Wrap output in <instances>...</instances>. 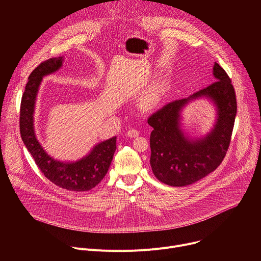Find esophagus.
Here are the masks:
<instances>
[{
    "instance_id": "obj_1",
    "label": "esophagus",
    "mask_w": 261,
    "mask_h": 261,
    "mask_svg": "<svg viewBox=\"0 0 261 261\" xmlns=\"http://www.w3.org/2000/svg\"><path fill=\"white\" fill-rule=\"evenodd\" d=\"M127 135H128L129 137L133 138V137L138 136V135H139V132H138V130H136V129H130V130L127 132Z\"/></svg>"
}]
</instances>
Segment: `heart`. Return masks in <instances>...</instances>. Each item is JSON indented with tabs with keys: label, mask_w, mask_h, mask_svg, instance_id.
Here are the masks:
<instances>
[{
	"label": "heart",
	"mask_w": 261,
	"mask_h": 261,
	"mask_svg": "<svg viewBox=\"0 0 261 261\" xmlns=\"http://www.w3.org/2000/svg\"><path fill=\"white\" fill-rule=\"evenodd\" d=\"M158 99V92L157 91H151L148 92L144 98H143V104L146 105V106H150V105H153Z\"/></svg>",
	"instance_id": "b5f03b06"
}]
</instances>
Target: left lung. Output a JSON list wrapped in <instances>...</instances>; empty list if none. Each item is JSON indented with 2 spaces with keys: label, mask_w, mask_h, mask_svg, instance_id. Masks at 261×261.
I'll return each mask as SVG.
<instances>
[{
  "label": "left lung",
  "mask_w": 261,
  "mask_h": 261,
  "mask_svg": "<svg viewBox=\"0 0 261 261\" xmlns=\"http://www.w3.org/2000/svg\"><path fill=\"white\" fill-rule=\"evenodd\" d=\"M213 70L216 80L213 84L187 99L167 103L147 119L153 127L150 137L152 170L166 185L182 187L199 180L214 171L227 153L237 116V97L225 70L218 63ZM202 95L214 101L218 118L206 138L193 142L179 129V111L190 99Z\"/></svg>",
  "instance_id": "1"
}]
</instances>
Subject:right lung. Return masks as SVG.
I'll return each mask as SVG.
<instances>
[{"mask_svg":"<svg viewBox=\"0 0 261 261\" xmlns=\"http://www.w3.org/2000/svg\"><path fill=\"white\" fill-rule=\"evenodd\" d=\"M62 63V57L48 59L30 74L20 103V136L35 163L46 178L69 191H89L96 187L107 173L117 148V137L100 142L87 157L77 162L64 163L53 159L45 153L34 132L33 116L40 82L43 76L59 70Z\"/></svg>","mask_w":261,"mask_h":261,"instance_id":"right-lung-1","label":"right lung"}]
</instances>
